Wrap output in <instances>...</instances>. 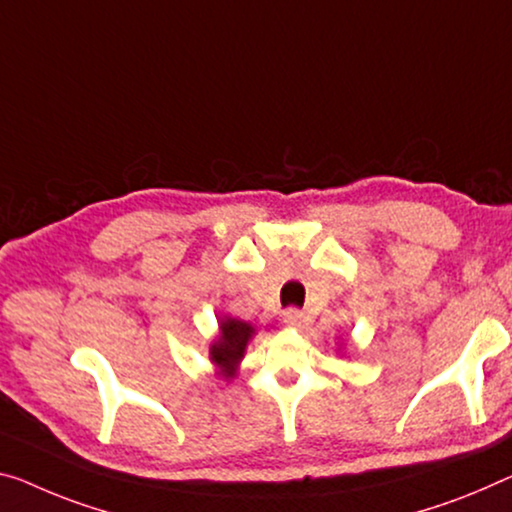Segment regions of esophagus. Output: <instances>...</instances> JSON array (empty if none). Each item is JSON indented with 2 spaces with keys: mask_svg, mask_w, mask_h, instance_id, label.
<instances>
[{
  "mask_svg": "<svg viewBox=\"0 0 512 512\" xmlns=\"http://www.w3.org/2000/svg\"><path fill=\"white\" fill-rule=\"evenodd\" d=\"M283 322H286V325H290V327H302L306 322V316H304V311H300V309H286V311H283Z\"/></svg>",
  "mask_w": 512,
  "mask_h": 512,
  "instance_id": "obj_1",
  "label": "esophagus"
}]
</instances>
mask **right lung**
<instances>
[{
	"mask_svg": "<svg viewBox=\"0 0 512 512\" xmlns=\"http://www.w3.org/2000/svg\"><path fill=\"white\" fill-rule=\"evenodd\" d=\"M254 334L256 329L245 320L229 316L219 318V336L210 345V361L219 368V375H224L226 380L235 375L240 359L245 357L247 343Z\"/></svg>",
	"mask_w": 512,
	"mask_h": 512,
	"instance_id": "right-lung-1",
	"label": "right lung"
}]
</instances>
